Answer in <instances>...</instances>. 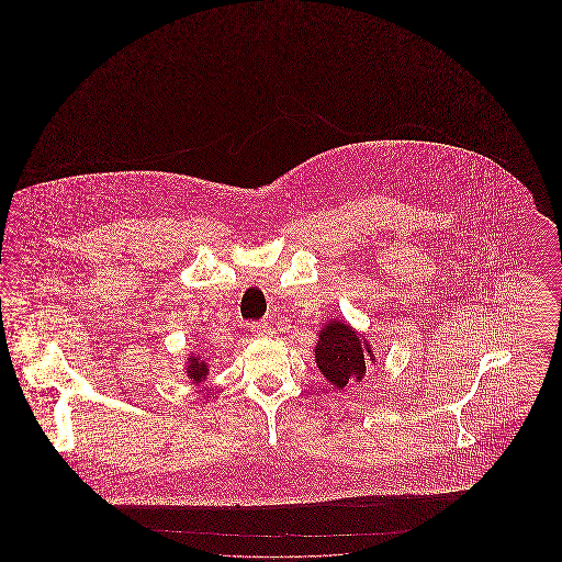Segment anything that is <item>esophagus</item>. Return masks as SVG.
I'll return each instance as SVG.
<instances>
[{
	"mask_svg": "<svg viewBox=\"0 0 562 562\" xmlns=\"http://www.w3.org/2000/svg\"><path fill=\"white\" fill-rule=\"evenodd\" d=\"M250 333H252L255 337L263 339V337H271V335H273V328H271V324H268V322H252V324H250Z\"/></svg>",
	"mask_w": 562,
	"mask_h": 562,
	"instance_id": "1",
	"label": "esophagus"
}]
</instances>
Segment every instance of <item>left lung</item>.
<instances>
[{
	"label": "left lung",
	"instance_id": "obj_1",
	"mask_svg": "<svg viewBox=\"0 0 562 562\" xmlns=\"http://www.w3.org/2000/svg\"><path fill=\"white\" fill-rule=\"evenodd\" d=\"M314 356L321 373L337 390H344L351 381H362L367 360L374 362L373 349L364 335L341 321H330L322 328Z\"/></svg>",
	"mask_w": 562,
	"mask_h": 562
}]
</instances>
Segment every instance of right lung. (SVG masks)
<instances>
[{"instance_id":"add662e5","label":"right lung","mask_w":562,"mask_h":562,"mask_svg":"<svg viewBox=\"0 0 562 562\" xmlns=\"http://www.w3.org/2000/svg\"><path fill=\"white\" fill-rule=\"evenodd\" d=\"M209 374V364L200 358V356H189L188 358V376L193 383H202Z\"/></svg>"}]
</instances>
